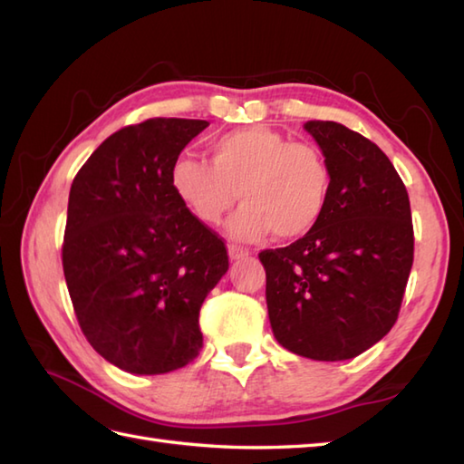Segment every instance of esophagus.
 <instances>
[{
	"label": "esophagus",
	"instance_id": "1",
	"mask_svg": "<svg viewBox=\"0 0 464 464\" xmlns=\"http://www.w3.org/2000/svg\"><path fill=\"white\" fill-rule=\"evenodd\" d=\"M249 255H251L249 249H243V247H239V245H229V257H231V261L245 259V257H249Z\"/></svg>",
	"mask_w": 464,
	"mask_h": 464
}]
</instances>
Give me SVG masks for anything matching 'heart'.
<instances>
[{
	"instance_id": "heart-1",
	"label": "heart",
	"mask_w": 464,
	"mask_h": 464,
	"mask_svg": "<svg viewBox=\"0 0 464 464\" xmlns=\"http://www.w3.org/2000/svg\"><path fill=\"white\" fill-rule=\"evenodd\" d=\"M169 183L203 225H219L241 199L229 225L235 239L257 241L271 231L275 239L295 241L323 219L333 177L319 147L251 125L213 140L209 161L177 157Z\"/></svg>"
}]
</instances>
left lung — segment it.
<instances>
[{"mask_svg": "<svg viewBox=\"0 0 464 464\" xmlns=\"http://www.w3.org/2000/svg\"><path fill=\"white\" fill-rule=\"evenodd\" d=\"M331 169L327 211L287 247L265 249L275 339L314 361L353 359L397 323L415 255L407 187L377 145L334 121L304 123Z\"/></svg>", "mask_w": 464, "mask_h": 464, "instance_id": "left-lung-1", "label": "left lung"}]
</instances>
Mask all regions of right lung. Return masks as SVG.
Listing matches in <instances>:
<instances>
[{
	"label": "right lung",
	"mask_w": 464,
	"mask_h": 464,
	"mask_svg": "<svg viewBox=\"0 0 464 464\" xmlns=\"http://www.w3.org/2000/svg\"><path fill=\"white\" fill-rule=\"evenodd\" d=\"M203 120L127 125L77 171L67 203L63 275L77 323L115 367L161 374L203 347L199 309L229 269L223 239L177 199L169 171Z\"/></svg>",
	"instance_id": "obj_1"
}]
</instances>
